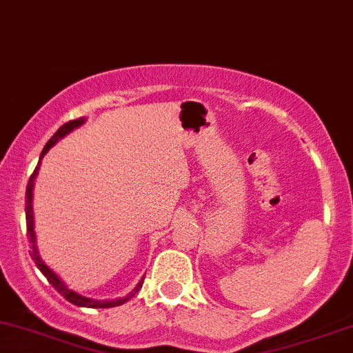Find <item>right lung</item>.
<instances>
[{
	"label": "right lung",
	"mask_w": 353,
	"mask_h": 353,
	"mask_svg": "<svg viewBox=\"0 0 353 353\" xmlns=\"http://www.w3.org/2000/svg\"><path fill=\"white\" fill-rule=\"evenodd\" d=\"M84 117H79V119H74V121H70V123L63 124L61 128L58 129V131L54 132V136L51 137L50 141H48L46 145H44V149L41 151V156H39V163L38 165H36L34 172L31 174L30 181H28V188H26V228H28V239H30L31 242V259L34 261L36 267H38L39 270H41L44 277L48 279V282L51 283L52 287H54L58 292L63 295L64 299H66L68 302L74 303V305L78 307H89V309H109V307H117V305H123V303H125L129 301V299H132V295H136L137 290L143 287V282L144 279H141L139 283L134 287V290H132L131 294L125 295V297L123 299H114V301H94V299H89V297H84V295H81L78 292H74V290H71L70 287L66 285L61 279L56 275L52 270L48 267L46 264L43 262V259L39 257V252H38V247H36V236H34V217H33V189H34V179L36 176H38V171H39V164H41V159L44 157V154H46L50 149L58 141L61 139V137H64L66 134H70V132L72 131V129L79 128L81 124H84Z\"/></svg>",
	"instance_id": "obj_1"
}]
</instances>
